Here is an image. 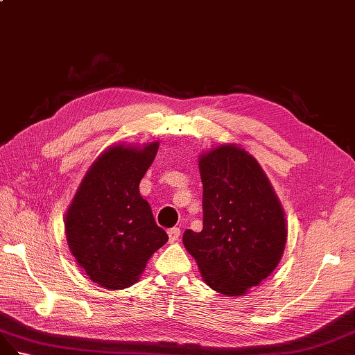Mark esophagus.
<instances>
[{
	"label": "esophagus",
	"instance_id": "obj_1",
	"mask_svg": "<svg viewBox=\"0 0 355 355\" xmlns=\"http://www.w3.org/2000/svg\"><path fill=\"white\" fill-rule=\"evenodd\" d=\"M180 234H181V230H180V227H171L169 230H168V236H169V242H175L178 238H180Z\"/></svg>",
	"mask_w": 355,
	"mask_h": 355
}]
</instances>
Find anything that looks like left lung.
I'll list each match as a JSON object with an SVG mask.
<instances>
[{
  "mask_svg": "<svg viewBox=\"0 0 355 355\" xmlns=\"http://www.w3.org/2000/svg\"><path fill=\"white\" fill-rule=\"evenodd\" d=\"M204 227L187 229L186 250L207 284L241 296L268 278L287 241L284 212L257 160L244 148L221 146L199 159Z\"/></svg>",
  "mask_w": 355,
  "mask_h": 355,
  "instance_id": "8db88e82",
  "label": "left lung"
}]
</instances>
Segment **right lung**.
Listing matches in <instances>:
<instances>
[{
  "instance_id": "obj_1",
  "label": "right lung",
  "mask_w": 355,
  "mask_h": 355,
  "mask_svg": "<svg viewBox=\"0 0 355 355\" xmlns=\"http://www.w3.org/2000/svg\"><path fill=\"white\" fill-rule=\"evenodd\" d=\"M157 148V143L108 148L90 166L68 208V247L87 277L105 288L132 286L150 256L168 241L139 195V181Z\"/></svg>"
}]
</instances>
